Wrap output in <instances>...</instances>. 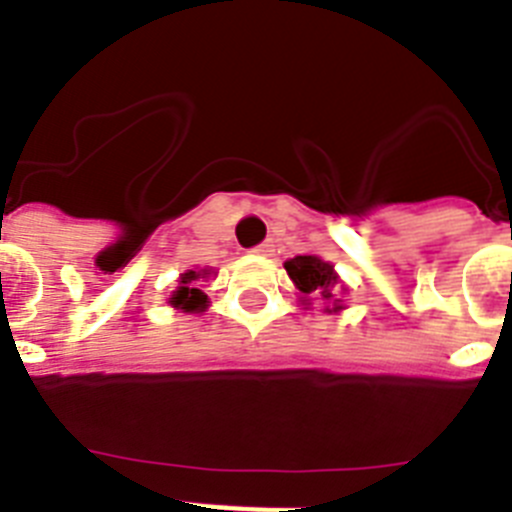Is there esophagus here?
Masks as SVG:
<instances>
[{
  "mask_svg": "<svg viewBox=\"0 0 512 512\" xmlns=\"http://www.w3.org/2000/svg\"><path fill=\"white\" fill-rule=\"evenodd\" d=\"M253 253L256 256H274V241H264L261 246L253 248Z\"/></svg>",
  "mask_w": 512,
  "mask_h": 512,
  "instance_id": "esophagus-1",
  "label": "esophagus"
}]
</instances>
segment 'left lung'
<instances>
[{"instance_id":"left-lung-1","label":"left lung","mask_w":512,"mask_h":512,"mask_svg":"<svg viewBox=\"0 0 512 512\" xmlns=\"http://www.w3.org/2000/svg\"><path fill=\"white\" fill-rule=\"evenodd\" d=\"M289 279L300 292L302 305H312V300H323L325 312H341L343 300L348 287L338 277L336 266L330 261L320 259L315 253H305V256H295V259L284 261Z\"/></svg>"}]
</instances>
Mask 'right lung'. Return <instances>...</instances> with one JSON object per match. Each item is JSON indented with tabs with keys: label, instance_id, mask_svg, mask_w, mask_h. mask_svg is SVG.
I'll list each match as a JSON object with an SVG mask.
<instances>
[{
	"label": "right lung",
	"instance_id": "add662e5",
	"mask_svg": "<svg viewBox=\"0 0 512 512\" xmlns=\"http://www.w3.org/2000/svg\"><path fill=\"white\" fill-rule=\"evenodd\" d=\"M215 277V269L205 266V269H187L184 274H179V287L174 289L169 295V305L174 310H182V312H205L207 307V295L202 292V282L205 279Z\"/></svg>",
	"mask_w": 512,
	"mask_h": 512
}]
</instances>
